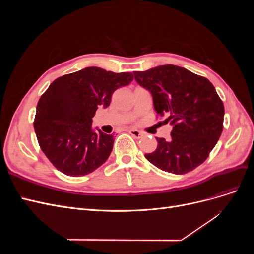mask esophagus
<instances>
[{
	"label": "esophagus",
	"instance_id": "34e87169",
	"mask_svg": "<svg viewBox=\"0 0 254 254\" xmlns=\"http://www.w3.org/2000/svg\"><path fill=\"white\" fill-rule=\"evenodd\" d=\"M129 133L131 134L133 137H135V139H142V137L144 136L143 132L139 131V130H135V129H130Z\"/></svg>",
	"mask_w": 254,
	"mask_h": 254
}]
</instances>
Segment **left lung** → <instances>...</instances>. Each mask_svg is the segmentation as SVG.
I'll list each match as a JSON object with an SVG mask.
<instances>
[{
    "mask_svg": "<svg viewBox=\"0 0 254 254\" xmlns=\"http://www.w3.org/2000/svg\"><path fill=\"white\" fill-rule=\"evenodd\" d=\"M134 79L148 90L153 108L173 125L171 139L157 137V149L145 153L164 172L187 174L202 164L224 128L225 108L209 79L187 68L165 64L133 72Z\"/></svg>",
    "mask_w": 254,
    "mask_h": 254,
    "instance_id": "8db88e82",
    "label": "left lung"
}]
</instances>
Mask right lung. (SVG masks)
I'll return each instance as SVG.
<instances>
[{"label": "right lung", "mask_w": 254, "mask_h": 254, "mask_svg": "<svg viewBox=\"0 0 254 254\" xmlns=\"http://www.w3.org/2000/svg\"><path fill=\"white\" fill-rule=\"evenodd\" d=\"M132 79V73L90 66L50 84L38 102L34 128L41 150L59 172L80 177L106 162L114 137L96 131L92 118L99 107L110 105L115 90Z\"/></svg>", "instance_id": "right-lung-1"}]
</instances>
